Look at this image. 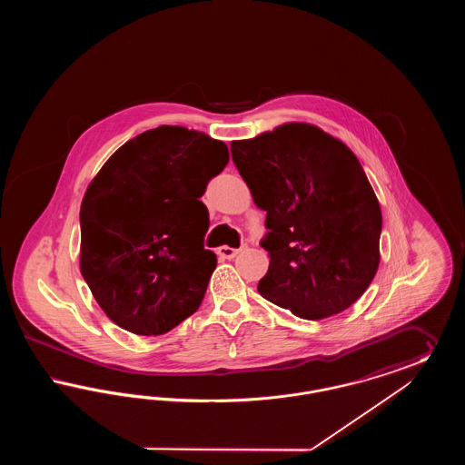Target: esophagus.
I'll use <instances>...</instances> for the list:
<instances>
[{"mask_svg": "<svg viewBox=\"0 0 465 465\" xmlns=\"http://www.w3.org/2000/svg\"><path fill=\"white\" fill-rule=\"evenodd\" d=\"M241 251H242V247L241 249H233V247H228V245L218 247V254L224 258V260H233Z\"/></svg>", "mask_w": 465, "mask_h": 465, "instance_id": "1", "label": "esophagus"}]
</instances>
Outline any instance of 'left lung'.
I'll return each instance as SVG.
<instances>
[{"label":"left lung","mask_w":465,"mask_h":465,"mask_svg":"<svg viewBox=\"0 0 465 465\" xmlns=\"http://www.w3.org/2000/svg\"><path fill=\"white\" fill-rule=\"evenodd\" d=\"M232 158L266 211L270 266L258 291L296 317L349 309L380 263L381 211L357 156L310 124L232 141Z\"/></svg>","instance_id":"1"}]
</instances>
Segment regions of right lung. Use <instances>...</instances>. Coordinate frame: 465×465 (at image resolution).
<instances>
[{
  "instance_id": "right-lung-1",
  "label": "right lung",
  "mask_w": 465,
  "mask_h": 465,
  "mask_svg": "<svg viewBox=\"0 0 465 465\" xmlns=\"http://www.w3.org/2000/svg\"><path fill=\"white\" fill-rule=\"evenodd\" d=\"M228 158L223 141L162 125L127 141L90 181L80 270L120 328L156 336L199 309L218 263L203 247L209 213L199 199Z\"/></svg>"
}]
</instances>
